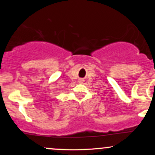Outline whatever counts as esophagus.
Returning <instances> with one entry per match:
<instances>
[{
	"instance_id": "34e87169",
	"label": "esophagus",
	"mask_w": 155,
	"mask_h": 155,
	"mask_svg": "<svg viewBox=\"0 0 155 155\" xmlns=\"http://www.w3.org/2000/svg\"><path fill=\"white\" fill-rule=\"evenodd\" d=\"M82 81H83V80H81V79H80V80H79V82L82 83Z\"/></svg>"
}]
</instances>
